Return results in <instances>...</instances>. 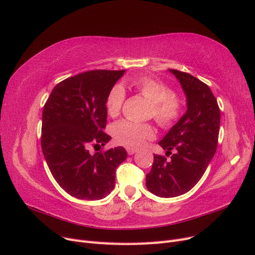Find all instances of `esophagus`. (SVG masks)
Wrapping results in <instances>:
<instances>
[{
    "instance_id": "esophagus-1",
    "label": "esophagus",
    "mask_w": 255,
    "mask_h": 255,
    "mask_svg": "<svg viewBox=\"0 0 255 255\" xmlns=\"http://www.w3.org/2000/svg\"><path fill=\"white\" fill-rule=\"evenodd\" d=\"M127 151H128V155H133V154H135L137 152V150L133 149V148H127Z\"/></svg>"
}]
</instances>
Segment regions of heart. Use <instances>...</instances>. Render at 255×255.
<instances>
[{"label":"heart","instance_id":"b5f03b06","mask_svg":"<svg viewBox=\"0 0 255 255\" xmlns=\"http://www.w3.org/2000/svg\"><path fill=\"white\" fill-rule=\"evenodd\" d=\"M134 86L152 104L151 115L160 127H170L179 118L180 101L172 96L171 90L166 85L150 78H141L134 82ZM125 98L126 90L121 85H116L110 91L106 100V110L112 117L120 113ZM113 135L118 143L128 148H138L146 139L154 137V129L148 125L122 120L114 125Z\"/></svg>","mask_w":255,"mask_h":255}]
</instances>
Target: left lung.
Wrapping results in <instances>:
<instances>
[{
  "mask_svg": "<svg viewBox=\"0 0 255 255\" xmlns=\"http://www.w3.org/2000/svg\"><path fill=\"white\" fill-rule=\"evenodd\" d=\"M179 81L186 97L185 114L168 130L158 144L170 159L154 154L146 188L160 198L186 194L200 181L217 149L220 111L206 84L188 73L168 70Z\"/></svg>",
  "mask_w": 255,
  "mask_h": 255,
  "instance_id": "left-lung-1",
  "label": "left lung"
}]
</instances>
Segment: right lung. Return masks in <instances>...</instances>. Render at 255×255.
<instances>
[{
	"label": "right lung",
	"instance_id": "add662e5",
	"mask_svg": "<svg viewBox=\"0 0 255 255\" xmlns=\"http://www.w3.org/2000/svg\"><path fill=\"white\" fill-rule=\"evenodd\" d=\"M126 70L80 73L53 88L42 112L41 148L54 179L69 195L101 200L115 188L116 169L128 153L123 146L104 153L112 137L106 127V100ZM97 150V149H96Z\"/></svg>",
	"mask_w": 255,
	"mask_h": 255
}]
</instances>
